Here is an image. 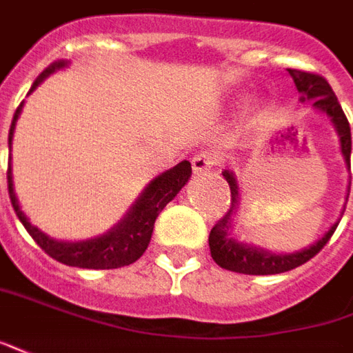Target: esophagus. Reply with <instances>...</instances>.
<instances>
[{"instance_id":"34e87169","label":"esophagus","mask_w":353,"mask_h":353,"mask_svg":"<svg viewBox=\"0 0 353 353\" xmlns=\"http://www.w3.org/2000/svg\"><path fill=\"white\" fill-rule=\"evenodd\" d=\"M215 165H217V155H213V153L209 152H200L192 157V171L196 172V174L211 171Z\"/></svg>"}]
</instances>
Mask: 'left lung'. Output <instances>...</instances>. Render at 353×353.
<instances>
[{
	"label": "left lung",
	"instance_id": "8db88e82",
	"mask_svg": "<svg viewBox=\"0 0 353 353\" xmlns=\"http://www.w3.org/2000/svg\"><path fill=\"white\" fill-rule=\"evenodd\" d=\"M288 74L292 77L294 84L298 92L302 94V101H311V105L315 111L325 113L329 117L330 123L334 126L336 134H339L340 152L346 161V167L350 169V155H352V132H350V123L342 107H340L339 99L334 96V92L330 88L327 80L313 74V72H303V70L288 69ZM223 176L227 179L228 186H230V209L227 215L217 221V225L211 228L209 232V250H211V257L213 261L227 269V271H234V273L242 274H276L292 271L296 267H300L305 261H310L313 255H317L323 250V246L329 242L332 236L334 228L339 227V221L323 234V236L313 242L311 246L303 248L300 252H292V254H274L265 248L255 246V244H246V242H238L236 238L232 236V228H234V217L238 213V205H240V188H238L236 174L232 171H223ZM348 194H346V201H348Z\"/></svg>",
	"mask_w": 353,
	"mask_h": 353
}]
</instances>
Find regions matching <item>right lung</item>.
Instances as JSON below:
<instances>
[{
  "label": "right lung",
  "instance_id": "add662e5",
  "mask_svg": "<svg viewBox=\"0 0 353 353\" xmlns=\"http://www.w3.org/2000/svg\"><path fill=\"white\" fill-rule=\"evenodd\" d=\"M65 67H69V61H53L50 67L34 80L30 92L38 88L50 74L65 69ZM23 105L24 101L17 107L13 121H11L9 150H11V142H13L14 125H17L19 115L23 111ZM190 174V161H181L169 171L157 174L145 186L144 192L138 196V200L132 203V208L128 209V213L117 223L115 227H111L99 236L77 240V242L55 240V238L48 236L46 232H42L38 227H34L32 223L28 221V217L24 215L23 209L19 205L17 194H14L11 165H9V171H7V186H9V198H11V203H13V209L19 221L28 230V234L36 240V244L42 248L50 257L57 259L59 263L69 265V267H80V269H119V267L134 263L136 259H140V255L148 250V244L152 240L155 219L161 213V209L182 190V186L188 182Z\"/></svg>",
  "mask_w": 353,
  "mask_h": 353
}]
</instances>
